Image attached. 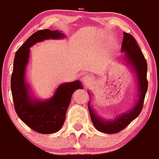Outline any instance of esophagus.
I'll list each match as a JSON object with an SVG mask.
<instances>
[{
    "mask_svg": "<svg viewBox=\"0 0 159 159\" xmlns=\"http://www.w3.org/2000/svg\"><path fill=\"white\" fill-rule=\"evenodd\" d=\"M83 80H84V84H88L89 82H91V80H92V78H91V76L88 75H85V76H84V78H83Z\"/></svg>",
    "mask_w": 159,
    "mask_h": 159,
    "instance_id": "esophagus-1",
    "label": "esophagus"
}]
</instances>
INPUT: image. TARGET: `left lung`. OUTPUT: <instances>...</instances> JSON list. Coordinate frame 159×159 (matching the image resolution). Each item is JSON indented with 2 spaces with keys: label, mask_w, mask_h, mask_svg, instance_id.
Segmentation results:
<instances>
[{
  "label": "left lung",
  "mask_w": 159,
  "mask_h": 159,
  "mask_svg": "<svg viewBox=\"0 0 159 159\" xmlns=\"http://www.w3.org/2000/svg\"><path fill=\"white\" fill-rule=\"evenodd\" d=\"M121 48L122 51L125 52L126 60H128L129 64H131L132 67H134L137 74L139 91V100L134 107L125 114H121L112 121H104L96 116V114L94 113L91 107L90 102H88V110L94 126L99 131L107 134H116L121 131L139 116L143 110L144 99L148 88V81L147 78V60L134 36L127 32H123V40Z\"/></svg>",
  "instance_id": "1"
}]
</instances>
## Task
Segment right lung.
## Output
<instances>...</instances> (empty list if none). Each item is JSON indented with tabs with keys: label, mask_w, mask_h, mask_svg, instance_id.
Wrapping results in <instances>:
<instances>
[{
	"label": "right lung",
	"mask_w": 159,
	"mask_h": 159,
	"mask_svg": "<svg viewBox=\"0 0 159 159\" xmlns=\"http://www.w3.org/2000/svg\"><path fill=\"white\" fill-rule=\"evenodd\" d=\"M64 37L58 30L43 29L34 32L15 54L11 76V91L15 111L18 117L32 130L40 134H52L62 127L71 95L82 89L80 81L61 84L48 100L40 102L32 99L25 81V67L29 57V48L46 39Z\"/></svg>",
	"instance_id": "add662e5"
}]
</instances>
